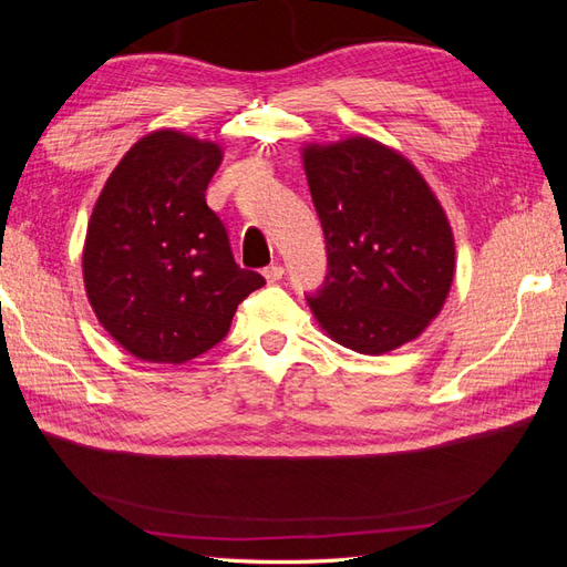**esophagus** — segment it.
Listing matches in <instances>:
<instances>
[{"label":"esophagus","mask_w":567,"mask_h":567,"mask_svg":"<svg viewBox=\"0 0 567 567\" xmlns=\"http://www.w3.org/2000/svg\"><path fill=\"white\" fill-rule=\"evenodd\" d=\"M262 274H265L267 284H277L284 277V267L281 265H269V267H265Z\"/></svg>","instance_id":"obj_1"}]
</instances>
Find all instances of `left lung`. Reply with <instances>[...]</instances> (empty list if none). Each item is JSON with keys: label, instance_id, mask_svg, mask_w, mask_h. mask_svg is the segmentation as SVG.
I'll use <instances>...</instances> for the list:
<instances>
[{"label": "left lung", "instance_id": "8db88e82", "mask_svg": "<svg viewBox=\"0 0 567 567\" xmlns=\"http://www.w3.org/2000/svg\"><path fill=\"white\" fill-rule=\"evenodd\" d=\"M326 238L323 286L307 296L340 346L383 354L419 338L454 279V236L440 200L402 153L350 136L302 151Z\"/></svg>", "mask_w": 567, "mask_h": 567}]
</instances>
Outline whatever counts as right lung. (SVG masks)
I'll list each match as a JSON object with an SVG mask.
<instances>
[{
  "mask_svg": "<svg viewBox=\"0 0 567 567\" xmlns=\"http://www.w3.org/2000/svg\"><path fill=\"white\" fill-rule=\"evenodd\" d=\"M221 148L175 130L136 142L111 173L82 250L101 326L144 362L184 364L227 336L265 279L236 265L205 203Z\"/></svg>",
  "mask_w": 567,
  "mask_h": 567,
  "instance_id": "right-lung-1",
  "label": "right lung"
}]
</instances>
